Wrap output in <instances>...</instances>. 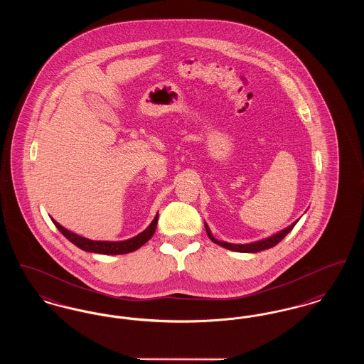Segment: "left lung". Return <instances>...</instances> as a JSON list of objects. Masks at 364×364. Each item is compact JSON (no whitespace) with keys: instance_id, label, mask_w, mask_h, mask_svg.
<instances>
[{"instance_id":"left-lung-1","label":"left lung","mask_w":364,"mask_h":364,"mask_svg":"<svg viewBox=\"0 0 364 364\" xmlns=\"http://www.w3.org/2000/svg\"><path fill=\"white\" fill-rule=\"evenodd\" d=\"M296 224H297V221H294L292 225H289L288 228L279 230L278 233H274L273 236H269V237L262 239V240H258V242H247V244H233V242H220V240H217V239L211 235V230H210V228H208L206 223H205V228H206V232H208V236L210 237V240L215 242V244H218V245H221V247H224V248H228V250H230V251H236V252H259V251H263V250L272 248V247H274L276 244L281 242V240L294 229V226L296 225Z\"/></svg>"}]
</instances>
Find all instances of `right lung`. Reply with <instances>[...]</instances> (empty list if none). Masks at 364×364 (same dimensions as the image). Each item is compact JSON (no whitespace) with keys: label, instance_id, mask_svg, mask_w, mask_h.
<instances>
[{"label":"right lung","instance_id":"obj_1","mask_svg":"<svg viewBox=\"0 0 364 364\" xmlns=\"http://www.w3.org/2000/svg\"><path fill=\"white\" fill-rule=\"evenodd\" d=\"M54 225L57 226V229L70 240L72 244H75L76 247H79L80 250L87 251V252H95V254H104V255H120V254H128L132 252L135 250L140 248L143 244L149 242L154 232H156V224H158V214L154 217V220L151 221V224L147 226L141 233L136 235L132 239L128 240H122V242H101V240H90L83 236H79L73 232H70L68 229H65L64 226L60 225L57 221H54Z\"/></svg>","mask_w":364,"mask_h":364}]
</instances>
